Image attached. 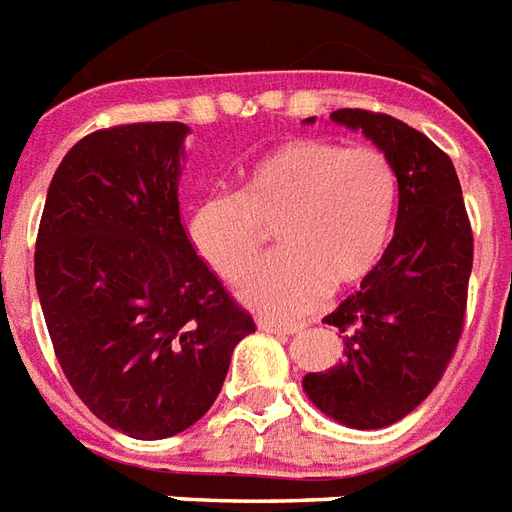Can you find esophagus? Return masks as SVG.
Here are the masks:
<instances>
[{
    "label": "esophagus",
    "instance_id": "obj_1",
    "mask_svg": "<svg viewBox=\"0 0 512 512\" xmlns=\"http://www.w3.org/2000/svg\"><path fill=\"white\" fill-rule=\"evenodd\" d=\"M260 328L268 333H301L306 328L304 323H287V320H271V317H263L260 320Z\"/></svg>",
    "mask_w": 512,
    "mask_h": 512
}]
</instances>
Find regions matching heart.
Here are the masks:
<instances>
[{"label":"heart","instance_id":"1","mask_svg":"<svg viewBox=\"0 0 512 512\" xmlns=\"http://www.w3.org/2000/svg\"><path fill=\"white\" fill-rule=\"evenodd\" d=\"M399 176L377 146L323 138L279 143L241 170L236 195H211L189 214V241L230 285L255 266L271 233L282 252L241 290L268 314L306 312L328 287H352L388 249Z\"/></svg>","mask_w":512,"mask_h":512}]
</instances>
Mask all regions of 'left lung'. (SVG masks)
I'll return each instance as SVG.
<instances>
[{
  "instance_id": "1",
  "label": "left lung",
  "mask_w": 512,
  "mask_h": 512,
  "mask_svg": "<svg viewBox=\"0 0 512 512\" xmlns=\"http://www.w3.org/2000/svg\"><path fill=\"white\" fill-rule=\"evenodd\" d=\"M331 119L391 157L399 214L377 268L323 320L344 333V363L306 374L304 391L350 429H385L448 369L467 317L475 241L456 168L437 143L388 113L339 108Z\"/></svg>"
}]
</instances>
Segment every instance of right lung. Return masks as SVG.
<instances>
[{
  "label": "right lung",
  "instance_id": "add662e5",
  "mask_svg": "<svg viewBox=\"0 0 512 512\" xmlns=\"http://www.w3.org/2000/svg\"><path fill=\"white\" fill-rule=\"evenodd\" d=\"M187 132L138 121L81 138L37 230L34 282L56 361L97 418L135 439L198 423L255 333L181 225Z\"/></svg>",
  "mask_w": 512,
  "mask_h": 512
}]
</instances>
